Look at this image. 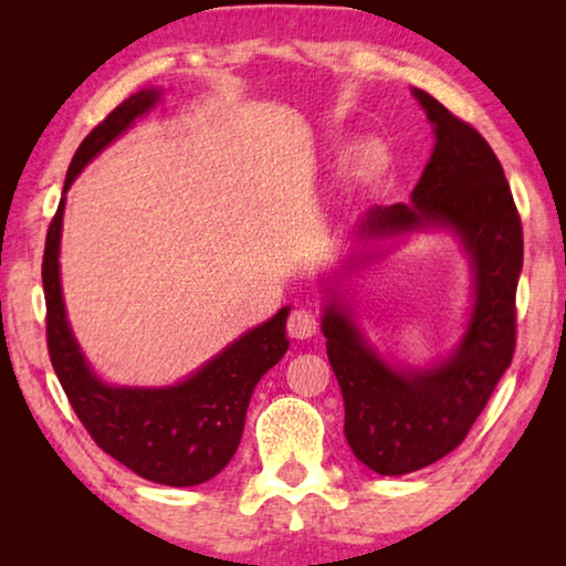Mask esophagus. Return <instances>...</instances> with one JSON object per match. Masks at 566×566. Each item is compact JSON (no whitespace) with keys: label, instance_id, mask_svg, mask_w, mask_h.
Instances as JSON below:
<instances>
[{"label":"esophagus","instance_id":"obj_1","mask_svg":"<svg viewBox=\"0 0 566 566\" xmlns=\"http://www.w3.org/2000/svg\"><path fill=\"white\" fill-rule=\"evenodd\" d=\"M317 329H319L317 314H314L312 310H306V306L294 310L290 314V319H286V332H290L292 339H310L317 334Z\"/></svg>","mask_w":566,"mask_h":566}]
</instances>
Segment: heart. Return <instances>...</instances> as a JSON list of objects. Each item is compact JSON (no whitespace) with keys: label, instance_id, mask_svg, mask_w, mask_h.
Listing matches in <instances>:
<instances>
[{"label":"heart","instance_id":"heart-1","mask_svg":"<svg viewBox=\"0 0 566 566\" xmlns=\"http://www.w3.org/2000/svg\"><path fill=\"white\" fill-rule=\"evenodd\" d=\"M387 165V151L379 145H367L359 155V169L367 171V175H375V171L385 169Z\"/></svg>","mask_w":566,"mask_h":566}]
</instances>
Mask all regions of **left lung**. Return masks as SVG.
<instances>
[{"label":"left lung","mask_w":566,"mask_h":566,"mask_svg":"<svg viewBox=\"0 0 566 566\" xmlns=\"http://www.w3.org/2000/svg\"><path fill=\"white\" fill-rule=\"evenodd\" d=\"M415 97L434 124L437 145L411 205L375 207L357 234L381 239L444 227L462 239L474 266V306L449 359L429 369L391 367L332 300L322 332L344 397V437L377 474L399 476L434 464L464 442L514 357L516 282L524 239L500 159L472 124L427 92Z\"/></svg>","instance_id":"obj_1"}]
</instances>
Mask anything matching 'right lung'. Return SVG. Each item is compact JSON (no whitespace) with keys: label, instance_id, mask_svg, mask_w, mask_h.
Returning <instances> with one entry per match:
<instances>
[{"label":"right lung","instance_id":"right-lung-1","mask_svg":"<svg viewBox=\"0 0 566 566\" xmlns=\"http://www.w3.org/2000/svg\"><path fill=\"white\" fill-rule=\"evenodd\" d=\"M157 90H142L107 114L76 149L64 191L87 161L155 107ZM64 197L46 229L42 284L46 302V349L74 415L109 457L134 474L167 486H195L217 476L234 457L244 432L252 391L290 349L286 317L280 310L270 322L247 332L209 359L197 375L175 387H109L92 375L70 329L60 284V237Z\"/></svg>","mask_w":566,"mask_h":566}]
</instances>
